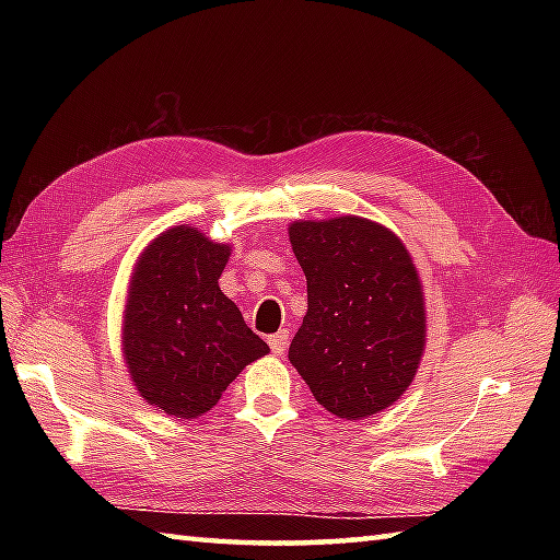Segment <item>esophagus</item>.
Listing matches in <instances>:
<instances>
[{
	"label": "esophagus",
	"instance_id": "obj_1",
	"mask_svg": "<svg viewBox=\"0 0 560 560\" xmlns=\"http://www.w3.org/2000/svg\"><path fill=\"white\" fill-rule=\"evenodd\" d=\"M287 347H289V329H281V331H277V335L269 337V349H271V353L281 355L283 351H287Z\"/></svg>",
	"mask_w": 560,
	"mask_h": 560
}]
</instances>
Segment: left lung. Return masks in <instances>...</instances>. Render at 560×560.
Instances as JSON below:
<instances>
[{"mask_svg":"<svg viewBox=\"0 0 560 560\" xmlns=\"http://www.w3.org/2000/svg\"><path fill=\"white\" fill-rule=\"evenodd\" d=\"M289 241L307 279V313L289 361L339 419L387 409L425 349L423 289L409 249L361 217L293 221Z\"/></svg>","mask_w":560,"mask_h":560,"instance_id":"8db88e82","label":"left lung"}]
</instances>
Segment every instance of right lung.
Returning a JSON list of instances; mask_svg holds the SVG:
<instances>
[{"instance_id":"1","label":"right lung","mask_w":560,"mask_h":560,"mask_svg":"<svg viewBox=\"0 0 560 560\" xmlns=\"http://www.w3.org/2000/svg\"><path fill=\"white\" fill-rule=\"evenodd\" d=\"M231 245L195 225L163 231L127 289L122 353L137 392L175 419L207 413L237 373L269 353L219 289Z\"/></svg>"}]
</instances>
